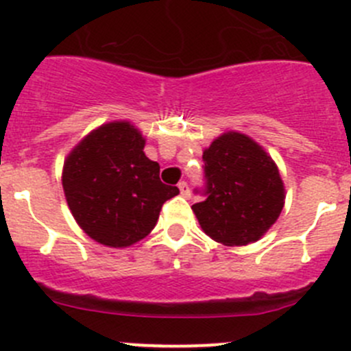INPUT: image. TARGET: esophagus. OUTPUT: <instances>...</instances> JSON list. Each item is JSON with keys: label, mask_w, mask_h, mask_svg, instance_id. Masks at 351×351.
I'll list each match as a JSON object with an SVG mask.
<instances>
[{"label": "esophagus", "mask_w": 351, "mask_h": 351, "mask_svg": "<svg viewBox=\"0 0 351 351\" xmlns=\"http://www.w3.org/2000/svg\"><path fill=\"white\" fill-rule=\"evenodd\" d=\"M178 189H180V193H182L183 197H186V198L190 197V186H189V183H186V182H180V183H178Z\"/></svg>", "instance_id": "1"}]
</instances>
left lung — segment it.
Segmentation results:
<instances>
[{
	"instance_id": "obj_1",
	"label": "left lung",
	"mask_w": 351,
	"mask_h": 351,
	"mask_svg": "<svg viewBox=\"0 0 351 351\" xmlns=\"http://www.w3.org/2000/svg\"><path fill=\"white\" fill-rule=\"evenodd\" d=\"M204 202L192 205L202 231L224 246L263 238L285 204V186L271 156L250 136L229 130L204 151Z\"/></svg>"
}]
</instances>
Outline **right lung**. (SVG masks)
<instances>
[{"label": "right lung", "mask_w": 351, "mask_h": 351, "mask_svg": "<svg viewBox=\"0 0 351 351\" xmlns=\"http://www.w3.org/2000/svg\"><path fill=\"white\" fill-rule=\"evenodd\" d=\"M146 139L129 120H113L84 136L62 168L71 214L97 243L132 246L158 222L162 204L178 195L159 180V165L144 154Z\"/></svg>", "instance_id": "1"}]
</instances>
